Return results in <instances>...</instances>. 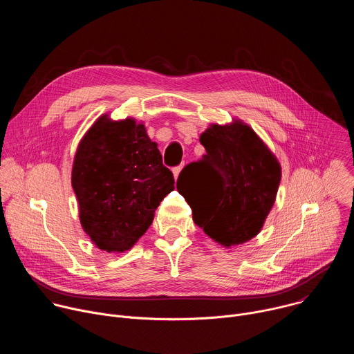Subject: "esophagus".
Wrapping results in <instances>:
<instances>
[{
	"label": "esophagus",
	"mask_w": 354,
	"mask_h": 354,
	"mask_svg": "<svg viewBox=\"0 0 354 354\" xmlns=\"http://www.w3.org/2000/svg\"><path fill=\"white\" fill-rule=\"evenodd\" d=\"M180 171H182V167H176V168H174L172 169V174H174V176H175V179L179 176V174H180Z\"/></svg>",
	"instance_id": "esophagus-1"
}]
</instances>
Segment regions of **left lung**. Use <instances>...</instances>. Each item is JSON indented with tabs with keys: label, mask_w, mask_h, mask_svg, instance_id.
<instances>
[{
	"label": "left lung",
	"mask_w": 354,
	"mask_h": 354,
	"mask_svg": "<svg viewBox=\"0 0 354 354\" xmlns=\"http://www.w3.org/2000/svg\"><path fill=\"white\" fill-rule=\"evenodd\" d=\"M201 161L183 168L176 189L193 210V221L225 248L255 238L274 205L281 167L249 124L232 119L200 134Z\"/></svg>",
	"instance_id": "8db88e82"
}]
</instances>
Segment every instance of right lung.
<instances>
[{"label": "right lung", "instance_id": "right-lung-1", "mask_svg": "<svg viewBox=\"0 0 354 354\" xmlns=\"http://www.w3.org/2000/svg\"><path fill=\"white\" fill-rule=\"evenodd\" d=\"M71 185L84 232L99 249L122 254L153 224L175 179L142 122L105 113L80 140Z\"/></svg>", "mask_w": 354, "mask_h": 354}]
</instances>
